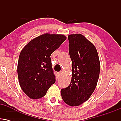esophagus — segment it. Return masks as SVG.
Listing matches in <instances>:
<instances>
[{"label": "esophagus", "mask_w": 121, "mask_h": 121, "mask_svg": "<svg viewBox=\"0 0 121 121\" xmlns=\"http://www.w3.org/2000/svg\"><path fill=\"white\" fill-rule=\"evenodd\" d=\"M57 77H60V76H61V73H60V72H59V73H57Z\"/></svg>", "instance_id": "34e87169"}]
</instances>
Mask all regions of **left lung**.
Listing matches in <instances>:
<instances>
[{
  "label": "left lung",
  "instance_id": "left-lung-1",
  "mask_svg": "<svg viewBox=\"0 0 121 121\" xmlns=\"http://www.w3.org/2000/svg\"><path fill=\"white\" fill-rule=\"evenodd\" d=\"M69 53L72 62V80L61 89L62 99L71 106L81 105L89 98L99 78L100 62L94 45L81 34L69 35Z\"/></svg>",
  "mask_w": 121,
  "mask_h": 121
}]
</instances>
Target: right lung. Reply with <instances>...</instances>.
I'll use <instances>...</instances> for the list:
<instances>
[{
  "instance_id": "right-lung-1",
  "label": "right lung",
  "mask_w": 121,
  "mask_h": 121,
  "mask_svg": "<svg viewBox=\"0 0 121 121\" xmlns=\"http://www.w3.org/2000/svg\"><path fill=\"white\" fill-rule=\"evenodd\" d=\"M66 39L62 35L44 34L30 41L21 51L18 78L21 88L30 98L44 97L55 83L51 55Z\"/></svg>"
}]
</instances>
